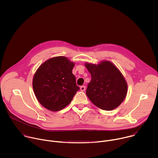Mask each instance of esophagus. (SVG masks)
<instances>
[{"label": "esophagus", "mask_w": 158, "mask_h": 158, "mask_svg": "<svg viewBox=\"0 0 158 158\" xmlns=\"http://www.w3.org/2000/svg\"><path fill=\"white\" fill-rule=\"evenodd\" d=\"M85 86H84V85H82V86H81L80 87V90H81V91H85Z\"/></svg>", "instance_id": "obj_1"}]
</instances>
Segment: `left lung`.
Returning a JSON list of instances; mask_svg holds the SVG:
<instances>
[{"instance_id":"1","label":"left lung","mask_w":158,"mask_h":158,"mask_svg":"<svg viewBox=\"0 0 158 158\" xmlns=\"http://www.w3.org/2000/svg\"><path fill=\"white\" fill-rule=\"evenodd\" d=\"M85 66L91 75L86 95L96 107L111 110L117 108L125 99L127 83L118 67L109 60L99 64L85 62Z\"/></svg>"}]
</instances>
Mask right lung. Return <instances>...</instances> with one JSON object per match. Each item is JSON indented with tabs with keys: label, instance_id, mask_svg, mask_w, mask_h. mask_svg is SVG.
Returning <instances> with one entry per match:
<instances>
[{
	"label": "right lung",
	"instance_id": "add662e5",
	"mask_svg": "<svg viewBox=\"0 0 158 158\" xmlns=\"http://www.w3.org/2000/svg\"><path fill=\"white\" fill-rule=\"evenodd\" d=\"M75 63L64 56L52 57L43 62L32 80L35 96L39 103L51 111L68 105L79 87L73 74Z\"/></svg>",
	"mask_w": 158,
	"mask_h": 158
}]
</instances>
